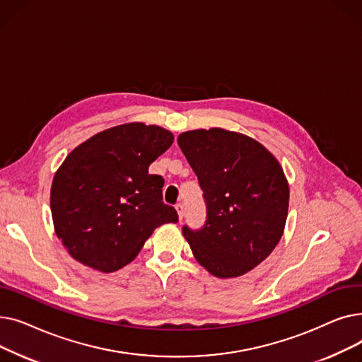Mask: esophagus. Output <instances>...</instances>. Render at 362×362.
Returning <instances> with one entry per match:
<instances>
[{
    "label": "esophagus",
    "mask_w": 362,
    "mask_h": 362,
    "mask_svg": "<svg viewBox=\"0 0 362 362\" xmlns=\"http://www.w3.org/2000/svg\"><path fill=\"white\" fill-rule=\"evenodd\" d=\"M176 211H177L179 220L182 221V218H183V205H182V204H177V205H176Z\"/></svg>",
    "instance_id": "1"
}]
</instances>
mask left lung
Here are the masks:
<instances>
[{
	"mask_svg": "<svg viewBox=\"0 0 362 362\" xmlns=\"http://www.w3.org/2000/svg\"><path fill=\"white\" fill-rule=\"evenodd\" d=\"M177 144L198 176L206 204L201 230L183 227L192 254L218 279L255 269L279 243L289 183L272 152L243 133L220 127L183 132Z\"/></svg>",
	"mask_w": 362,
	"mask_h": 362,
	"instance_id": "8db88e82",
	"label": "left lung"
}]
</instances>
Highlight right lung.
I'll use <instances>...</instances> for the list:
<instances>
[{"label":"right lung","instance_id":"obj_1","mask_svg":"<svg viewBox=\"0 0 362 362\" xmlns=\"http://www.w3.org/2000/svg\"><path fill=\"white\" fill-rule=\"evenodd\" d=\"M167 129L124 123L76 146L51 185L54 230L81 264L112 273L136 258L157 227L177 223L163 202L164 179L148 167L171 146Z\"/></svg>","mask_w":362,"mask_h":362}]
</instances>
